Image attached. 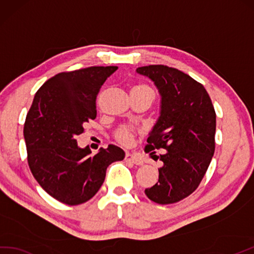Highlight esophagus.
Segmentation results:
<instances>
[{
    "mask_svg": "<svg viewBox=\"0 0 254 254\" xmlns=\"http://www.w3.org/2000/svg\"><path fill=\"white\" fill-rule=\"evenodd\" d=\"M125 161L129 162V163H132L134 165H142L143 164V161L138 157L137 155H134L132 153H126L125 155Z\"/></svg>",
    "mask_w": 254,
    "mask_h": 254,
    "instance_id": "1",
    "label": "esophagus"
}]
</instances>
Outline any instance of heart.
I'll list each match as a JSON object with an SVG mask.
<instances>
[{
	"mask_svg": "<svg viewBox=\"0 0 254 254\" xmlns=\"http://www.w3.org/2000/svg\"><path fill=\"white\" fill-rule=\"evenodd\" d=\"M134 91L153 92V90H152V88L146 86V84H144V83H138V84H136V86H133V88L131 90V92H134ZM137 132H138L137 129L131 127V126H121L115 132V138L120 143L127 145L132 141L134 136L137 134Z\"/></svg>",
	"mask_w": 254,
	"mask_h": 254,
	"instance_id": "obj_1",
	"label": "heart"
}]
</instances>
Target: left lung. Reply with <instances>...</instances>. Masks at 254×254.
I'll return each instance as SVG.
<instances>
[{
	"mask_svg": "<svg viewBox=\"0 0 254 254\" xmlns=\"http://www.w3.org/2000/svg\"><path fill=\"white\" fill-rule=\"evenodd\" d=\"M162 97L161 115L146 140L144 151L160 154L159 182L144 190L155 203L172 204L199 187L215 151L216 114L203 84L165 65L138 67Z\"/></svg>",
	"mask_w": 254,
	"mask_h": 254,
	"instance_id": "8db88e82",
	"label": "left lung"
}]
</instances>
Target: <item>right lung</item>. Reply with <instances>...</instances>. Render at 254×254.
<instances>
[{
    "mask_svg": "<svg viewBox=\"0 0 254 254\" xmlns=\"http://www.w3.org/2000/svg\"><path fill=\"white\" fill-rule=\"evenodd\" d=\"M117 66H91L64 71L39 88L28 112L24 137L30 171L43 190L68 205L90 200L102 186L106 168L122 161L116 145L91 155L77 145L83 125L97 117L98 93Z\"/></svg>",
    "mask_w": 254,
    "mask_h": 254,
    "instance_id": "add662e5",
    "label": "right lung"
}]
</instances>
